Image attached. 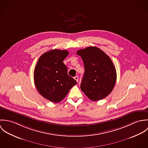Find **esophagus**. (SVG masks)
Returning a JSON list of instances; mask_svg holds the SVG:
<instances>
[{
    "label": "esophagus",
    "mask_w": 148,
    "mask_h": 148,
    "mask_svg": "<svg viewBox=\"0 0 148 148\" xmlns=\"http://www.w3.org/2000/svg\"><path fill=\"white\" fill-rule=\"evenodd\" d=\"M74 79H75V80L78 83V82H79V77H78V76H76L74 77Z\"/></svg>",
    "instance_id": "1"
}]
</instances>
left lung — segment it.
<instances>
[{
	"label": "left lung",
	"instance_id": "1",
	"mask_svg": "<svg viewBox=\"0 0 148 148\" xmlns=\"http://www.w3.org/2000/svg\"><path fill=\"white\" fill-rule=\"evenodd\" d=\"M77 54L84 64L82 90L92 101L104 99L113 89L117 78L116 68L110 58L96 47L80 49Z\"/></svg>",
	"mask_w": 148,
	"mask_h": 148
}]
</instances>
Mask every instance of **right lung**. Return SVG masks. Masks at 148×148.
<instances>
[{"instance_id": "obj_1", "label": "right lung", "mask_w": 148, "mask_h": 148, "mask_svg": "<svg viewBox=\"0 0 148 148\" xmlns=\"http://www.w3.org/2000/svg\"><path fill=\"white\" fill-rule=\"evenodd\" d=\"M66 50L55 49L43 53L35 68V85L43 97L53 103H59L77 84L68 75L63 60L68 55Z\"/></svg>"}]
</instances>
